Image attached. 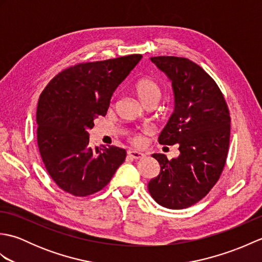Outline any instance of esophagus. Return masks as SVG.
<instances>
[{
    "mask_svg": "<svg viewBox=\"0 0 262 262\" xmlns=\"http://www.w3.org/2000/svg\"><path fill=\"white\" fill-rule=\"evenodd\" d=\"M128 155H129V157L134 160L144 158V153H142L140 151H128Z\"/></svg>",
    "mask_w": 262,
    "mask_h": 262,
    "instance_id": "esophagus-1",
    "label": "esophagus"
}]
</instances>
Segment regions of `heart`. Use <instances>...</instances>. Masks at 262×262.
I'll list each match as a JSON object with an SVG mask.
<instances>
[{
	"label": "heart",
	"mask_w": 262,
	"mask_h": 262,
	"mask_svg": "<svg viewBox=\"0 0 262 262\" xmlns=\"http://www.w3.org/2000/svg\"><path fill=\"white\" fill-rule=\"evenodd\" d=\"M134 90L137 98L140 99V101L143 104L151 101L158 102L161 97L160 85L153 79H149V77H143V79L138 80L135 83ZM130 140L134 144H140L142 142L141 136L136 134L132 135Z\"/></svg>",
	"instance_id": "b5f03b06"
}]
</instances>
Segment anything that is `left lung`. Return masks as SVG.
Returning a JSON list of instances; mask_svg holds the SVG:
<instances>
[{"label": "left lung", "mask_w": 262, "mask_h": 262, "mask_svg": "<svg viewBox=\"0 0 262 262\" xmlns=\"http://www.w3.org/2000/svg\"><path fill=\"white\" fill-rule=\"evenodd\" d=\"M172 83L174 110L159 136V143L179 146V157H152L160 173L147 188L155 202L182 209L203 199L223 171L230 145L231 118L215 81L196 63L174 56L151 57Z\"/></svg>", "instance_id": "left-lung-1"}]
</instances>
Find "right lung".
Segmentation results:
<instances>
[{
	"instance_id": "add662e5",
	"label": "right lung",
	"mask_w": 262,
	"mask_h": 262,
	"mask_svg": "<svg viewBox=\"0 0 262 262\" xmlns=\"http://www.w3.org/2000/svg\"><path fill=\"white\" fill-rule=\"evenodd\" d=\"M142 59L128 55L81 63L48 83L37 107V141L49 176L64 191L85 197L105 187L124 162L117 146L92 148L89 130L105 116L116 89Z\"/></svg>"
}]
</instances>
